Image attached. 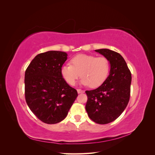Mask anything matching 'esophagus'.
<instances>
[{"mask_svg":"<svg viewBox=\"0 0 155 155\" xmlns=\"http://www.w3.org/2000/svg\"><path fill=\"white\" fill-rule=\"evenodd\" d=\"M77 91H78V94H81V93H84V92H85V91L81 90V89H78Z\"/></svg>","mask_w":155,"mask_h":155,"instance_id":"1","label":"esophagus"}]
</instances>
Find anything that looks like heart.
<instances>
[{
	"mask_svg": "<svg viewBox=\"0 0 155 155\" xmlns=\"http://www.w3.org/2000/svg\"><path fill=\"white\" fill-rule=\"evenodd\" d=\"M70 64L61 68V74L70 85L76 84L78 78L82 77L81 84L96 88L101 85L108 77L110 70L109 60L105 57L87 54H79L70 59Z\"/></svg>",
	"mask_w": 155,
	"mask_h": 155,
	"instance_id": "b5f03b06",
	"label": "heart"
}]
</instances>
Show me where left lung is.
I'll return each mask as SVG.
<instances>
[{
	"label": "left lung",
	"instance_id": "obj_1",
	"mask_svg": "<svg viewBox=\"0 0 155 155\" xmlns=\"http://www.w3.org/2000/svg\"><path fill=\"white\" fill-rule=\"evenodd\" d=\"M95 51L109 60L110 72L101 86L85 92L88 97L85 109L93 121L107 124L118 118L128 104L131 74L120 54L107 48L95 50Z\"/></svg>",
	"mask_w": 155,
	"mask_h": 155
}]
</instances>
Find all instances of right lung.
I'll use <instances>...</instances> for the list:
<instances>
[{"label":"right lung","instance_id":"obj_1","mask_svg":"<svg viewBox=\"0 0 155 155\" xmlns=\"http://www.w3.org/2000/svg\"><path fill=\"white\" fill-rule=\"evenodd\" d=\"M68 54L48 51L37 55L25 76V99L30 109L43 122L58 124L66 118L78 97L61 74Z\"/></svg>","mask_w":155,"mask_h":155}]
</instances>
